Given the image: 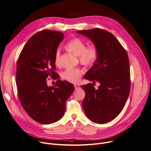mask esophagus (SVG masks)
Instances as JSON below:
<instances>
[{
  "label": "esophagus",
  "instance_id": "esophagus-1",
  "mask_svg": "<svg viewBox=\"0 0 151 151\" xmlns=\"http://www.w3.org/2000/svg\"><path fill=\"white\" fill-rule=\"evenodd\" d=\"M74 88H75V90H77L78 88H80V86L77 85V84H75V85H74Z\"/></svg>",
  "mask_w": 151,
  "mask_h": 151
}]
</instances>
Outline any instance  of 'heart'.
Returning <instances> with one entry per match:
<instances>
[{
    "instance_id": "1",
    "label": "heart",
    "mask_w": 151,
    "mask_h": 151,
    "mask_svg": "<svg viewBox=\"0 0 151 151\" xmlns=\"http://www.w3.org/2000/svg\"><path fill=\"white\" fill-rule=\"evenodd\" d=\"M66 48L69 51L78 56L81 63L85 66H92L94 64L99 56V50L97 45L91 44L87 47L86 43L79 38H73L69 40L66 44ZM61 52L57 49L55 54V63L60 66L61 61ZM83 71L80 68H69L64 70L61 77L69 82L76 83L81 78Z\"/></svg>"
}]
</instances>
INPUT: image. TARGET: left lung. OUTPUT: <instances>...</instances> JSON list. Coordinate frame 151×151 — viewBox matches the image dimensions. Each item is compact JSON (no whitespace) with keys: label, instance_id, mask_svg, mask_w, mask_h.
I'll use <instances>...</instances> for the list:
<instances>
[{"label":"left lung","instance_id":"8db88e82","mask_svg":"<svg viewBox=\"0 0 151 151\" xmlns=\"http://www.w3.org/2000/svg\"><path fill=\"white\" fill-rule=\"evenodd\" d=\"M90 39L99 50L96 62L84 78L93 82L81 87L85 96L82 106L87 117L105 124L122 111L130 91V71L128 54L114 35L99 28L77 32ZM100 85L96 90L93 85Z\"/></svg>","mask_w":151,"mask_h":151}]
</instances>
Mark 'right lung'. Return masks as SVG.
<instances>
[{
	"instance_id": "1",
	"label": "right lung",
	"mask_w": 151,
	"mask_h": 151,
	"mask_svg": "<svg viewBox=\"0 0 151 151\" xmlns=\"http://www.w3.org/2000/svg\"><path fill=\"white\" fill-rule=\"evenodd\" d=\"M63 37L58 31L38 32L28 40L17 61L16 83L20 103L28 116L42 124L55 123L63 117L66 102L74 90L73 84L60 79L55 87L47 85V79L58 78L55 54Z\"/></svg>"
}]
</instances>
